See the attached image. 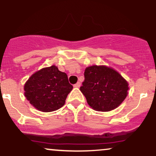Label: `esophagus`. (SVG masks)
<instances>
[{"label": "esophagus", "mask_w": 156, "mask_h": 156, "mask_svg": "<svg viewBox=\"0 0 156 156\" xmlns=\"http://www.w3.org/2000/svg\"><path fill=\"white\" fill-rule=\"evenodd\" d=\"M80 82H78V83L74 84V85H73V87H76V88H78V87H80Z\"/></svg>", "instance_id": "1"}]
</instances>
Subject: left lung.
<instances>
[{
  "label": "left lung",
  "mask_w": 156,
  "mask_h": 156,
  "mask_svg": "<svg viewBox=\"0 0 156 156\" xmlns=\"http://www.w3.org/2000/svg\"><path fill=\"white\" fill-rule=\"evenodd\" d=\"M84 78L80 90L88 104L98 112L116 108L128 94V82L117 71L106 66L86 68Z\"/></svg>",
  "instance_id": "8db88e82"
}]
</instances>
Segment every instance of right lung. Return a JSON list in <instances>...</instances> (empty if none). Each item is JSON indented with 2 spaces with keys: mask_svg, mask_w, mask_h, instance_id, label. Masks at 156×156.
Wrapping results in <instances>:
<instances>
[{
  "mask_svg": "<svg viewBox=\"0 0 156 156\" xmlns=\"http://www.w3.org/2000/svg\"><path fill=\"white\" fill-rule=\"evenodd\" d=\"M73 88L67 74L54 65L37 71L24 86L26 99L34 107L44 112L62 108Z\"/></svg>",
  "mask_w": 156,
  "mask_h": 156,
  "instance_id": "right-lung-1",
  "label": "right lung"
}]
</instances>
